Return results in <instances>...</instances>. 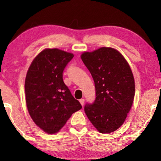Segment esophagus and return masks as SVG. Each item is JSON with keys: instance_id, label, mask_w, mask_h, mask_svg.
<instances>
[{"instance_id": "1", "label": "esophagus", "mask_w": 161, "mask_h": 161, "mask_svg": "<svg viewBox=\"0 0 161 161\" xmlns=\"http://www.w3.org/2000/svg\"><path fill=\"white\" fill-rule=\"evenodd\" d=\"M80 103L81 104V106H84V99H80Z\"/></svg>"}]
</instances>
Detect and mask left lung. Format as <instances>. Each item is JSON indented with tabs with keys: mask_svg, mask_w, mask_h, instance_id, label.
Returning <instances> with one entry per match:
<instances>
[{
	"mask_svg": "<svg viewBox=\"0 0 161 161\" xmlns=\"http://www.w3.org/2000/svg\"><path fill=\"white\" fill-rule=\"evenodd\" d=\"M93 78L96 98L86 103L84 111L93 126L102 133L115 131L124 124L131 108L135 82L123 55L111 47H101L81 55Z\"/></svg>",
	"mask_w": 161,
	"mask_h": 161,
	"instance_id": "obj_1",
	"label": "left lung"
}]
</instances>
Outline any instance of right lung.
I'll return each mask as SVG.
<instances>
[{"label": "right lung", "mask_w": 161, "mask_h": 161, "mask_svg": "<svg viewBox=\"0 0 161 161\" xmlns=\"http://www.w3.org/2000/svg\"><path fill=\"white\" fill-rule=\"evenodd\" d=\"M73 54L45 49L34 59L27 72L25 91L28 112L35 124L47 133L58 132L73 113L80 110L63 81V71Z\"/></svg>", "instance_id": "1"}]
</instances>
